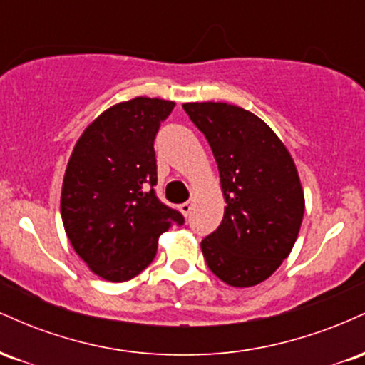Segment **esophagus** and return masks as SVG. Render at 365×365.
<instances>
[{"instance_id": "obj_1", "label": "esophagus", "mask_w": 365, "mask_h": 365, "mask_svg": "<svg viewBox=\"0 0 365 365\" xmlns=\"http://www.w3.org/2000/svg\"><path fill=\"white\" fill-rule=\"evenodd\" d=\"M192 206H194V202H192V200L180 204V212H182L183 216H188V215H190V211H192Z\"/></svg>"}]
</instances>
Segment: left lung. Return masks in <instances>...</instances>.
I'll return each mask as SVG.
<instances>
[{
  "instance_id": "obj_1",
  "label": "left lung",
  "mask_w": 365,
  "mask_h": 365,
  "mask_svg": "<svg viewBox=\"0 0 365 365\" xmlns=\"http://www.w3.org/2000/svg\"><path fill=\"white\" fill-rule=\"evenodd\" d=\"M183 110L211 145L226 200L221 225L200 242L204 259L230 287H255L299 237L305 199L295 161L269 125L244 108L207 101Z\"/></svg>"
}]
</instances>
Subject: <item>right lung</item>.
<instances>
[{
  "instance_id": "1",
  "label": "right lung",
  "mask_w": 365,
  "mask_h": 365,
  "mask_svg": "<svg viewBox=\"0 0 365 365\" xmlns=\"http://www.w3.org/2000/svg\"><path fill=\"white\" fill-rule=\"evenodd\" d=\"M175 103L133 98L104 110L78 137L61 187V220L73 250L106 282L132 279L183 216L154 194V137Z\"/></svg>"
}]
</instances>
